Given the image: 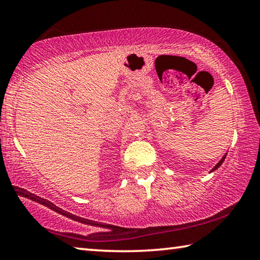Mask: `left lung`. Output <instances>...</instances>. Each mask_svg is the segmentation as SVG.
<instances>
[{"label":"left lung","instance_id":"8db88e82","mask_svg":"<svg viewBox=\"0 0 260 260\" xmlns=\"http://www.w3.org/2000/svg\"><path fill=\"white\" fill-rule=\"evenodd\" d=\"M226 156H227V152L225 153V155H223V156H222V158H221V159H220V160H219V162H217V165H215V166L213 167V169L210 171V173H212V172H214V171H217V170L219 169V167L222 165V162H223V160H225V158H226Z\"/></svg>","mask_w":260,"mask_h":260}]
</instances>
